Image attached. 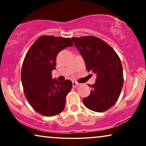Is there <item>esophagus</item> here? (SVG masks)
<instances>
[{
    "instance_id": "1",
    "label": "esophagus",
    "mask_w": 146,
    "mask_h": 146,
    "mask_svg": "<svg viewBox=\"0 0 146 146\" xmlns=\"http://www.w3.org/2000/svg\"><path fill=\"white\" fill-rule=\"evenodd\" d=\"M72 86H73L74 88H76V87H77L78 86H79V84L77 83V82H72Z\"/></svg>"
}]
</instances>
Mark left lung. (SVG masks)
<instances>
[{
  "mask_svg": "<svg viewBox=\"0 0 146 146\" xmlns=\"http://www.w3.org/2000/svg\"><path fill=\"white\" fill-rule=\"evenodd\" d=\"M81 54L87 70L96 74L95 84L89 85L90 94L82 99L91 110L102 112L112 107L118 99L123 86V69L120 59L106 42L89 36L72 38Z\"/></svg>",
  "mask_w": 146,
  "mask_h": 146,
  "instance_id": "obj_1",
  "label": "left lung"
}]
</instances>
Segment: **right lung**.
<instances>
[{"label": "right lung", "instance_id": "1", "mask_svg": "<svg viewBox=\"0 0 146 146\" xmlns=\"http://www.w3.org/2000/svg\"><path fill=\"white\" fill-rule=\"evenodd\" d=\"M68 46H73L69 38L42 36L24 60L21 80L26 98L35 111L45 116L63 111L66 97L72 87L71 80L59 82L52 78L58 54Z\"/></svg>", "mask_w": 146, "mask_h": 146}]
</instances>
